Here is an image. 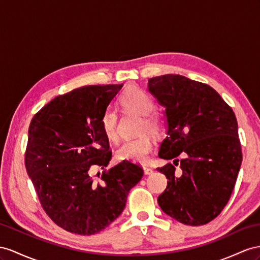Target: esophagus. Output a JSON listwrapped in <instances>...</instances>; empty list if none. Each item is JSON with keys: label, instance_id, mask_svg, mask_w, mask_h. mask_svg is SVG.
I'll return each instance as SVG.
<instances>
[{"label": "esophagus", "instance_id": "1", "mask_svg": "<svg viewBox=\"0 0 260 260\" xmlns=\"http://www.w3.org/2000/svg\"><path fill=\"white\" fill-rule=\"evenodd\" d=\"M143 169H144L145 175H150V174H152V169L149 167V166H143Z\"/></svg>", "mask_w": 260, "mask_h": 260}]
</instances>
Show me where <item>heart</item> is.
Listing matches in <instances>:
<instances>
[{"instance_id": "b5f03b06", "label": "heart", "mask_w": 260, "mask_h": 260, "mask_svg": "<svg viewBox=\"0 0 260 260\" xmlns=\"http://www.w3.org/2000/svg\"><path fill=\"white\" fill-rule=\"evenodd\" d=\"M119 103L124 110L144 116L141 124V133L148 131L156 134L160 129V123L158 118L151 114L155 111L156 105L148 93L136 88V86H131L123 92V94L119 98ZM101 127L103 134L110 142L116 141L117 114L114 110L105 111L101 118ZM154 141L147 134L134 139H127V141H124L121 147L117 149V158L121 160L146 162L148 160L150 152L154 149Z\"/></svg>"}]
</instances>
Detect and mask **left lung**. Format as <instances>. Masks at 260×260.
<instances>
[{
  "label": "left lung",
  "mask_w": 260,
  "mask_h": 260,
  "mask_svg": "<svg viewBox=\"0 0 260 260\" xmlns=\"http://www.w3.org/2000/svg\"><path fill=\"white\" fill-rule=\"evenodd\" d=\"M149 92L166 108L167 137L158 171L167 188L158 197L161 210L185 225H204L228 204L242 165L236 116L212 86L179 75L148 80ZM182 155L181 169L175 170Z\"/></svg>",
  "instance_id": "8db88e82"
}]
</instances>
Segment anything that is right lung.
Instances as JSON below:
<instances>
[{"mask_svg":"<svg viewBox=\"0 0 260 260\" xmlns=\"http://www.w3.org/2000/svg\"><path fill=\"white\" fill-rule=\"evenodd\" d=\"M123 84L86 85L59 95L31 118L26 171L44 211L58 226L80 235L101 232L123 212L129 190L144 175L123 160L103 173L112 158L101 118Z\"/></svg>","mask_w":260,"mask_h":260,"instance_id":"obj_1","label":"right lung"}]
</instances>
